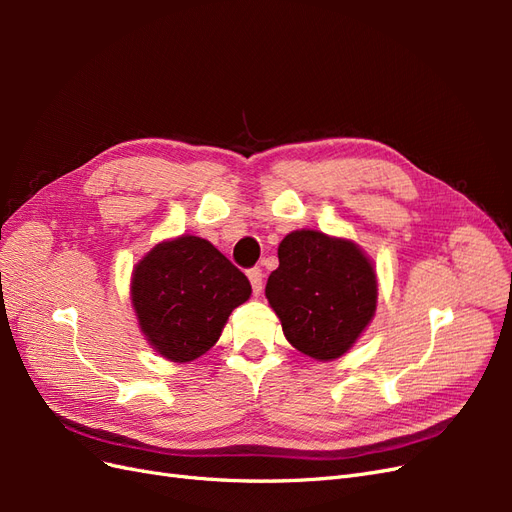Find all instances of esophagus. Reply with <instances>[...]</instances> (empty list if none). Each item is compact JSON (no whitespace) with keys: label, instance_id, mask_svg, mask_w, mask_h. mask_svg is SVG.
I'll list each match as a JSON object with an SVG mask.
<instances>
[{"label":"esophagus","instance_id":"1","mask_svg":"<svg viewBox=\"0 0 512 512\" xmlns=\"http://www.w3.org/2000/svg\"><path fill=\"white\" fill-rule=\"evenodd\" d=\"M247 277H250L252 290H254V294L258 297V294L262 292V269H258V267L250 269V271H247Z\"/></svg>","mask_w":512,"mask_h":512}]
</instances>
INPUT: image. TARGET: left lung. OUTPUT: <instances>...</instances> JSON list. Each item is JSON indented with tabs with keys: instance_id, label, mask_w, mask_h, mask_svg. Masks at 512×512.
Masks as SVG:
<instances>
[{
	"instance_id": "left-lung-1",
	"label": "left lung",
	"mask_w": 512,
	"mask_h": 512,
	"mask_svg": "<svg viewBox=\"0 0 512 512\" xmlns=\"http://www.w3.org/2000/svg\"><path fill=\"white\" fill-rule=\"evenodd\" d=\"M265 294L288 342L316 361L346 354L376 314L378 280L356 243L294 230L277 247Z\"/></svg>"
}]
</instances>
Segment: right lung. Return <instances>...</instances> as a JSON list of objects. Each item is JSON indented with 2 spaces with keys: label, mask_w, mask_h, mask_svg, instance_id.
Segmentation results:
<instances>
[{
  "label": "right lung",
  "mask_w": 512,
  "mask_h": 512,
  "mask_svg": "<svg viewBox=\"0 0 512 512\" xmlns=\"http://www.w3.org/2000/svg\"><path fill=\"white\" fill-rule=\"evenodd\" d=\"M138 327L164 359L188 363L218 342L230 312L250 299V280L200 237L162 241L132 273Z\"/></svg>",
  "instance_id": "obj_1"
}]
</instances>
